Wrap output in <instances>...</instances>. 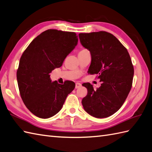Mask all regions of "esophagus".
Segmentation results:
<instances>
[{"label":"esophagus","mask_w":152,"mask_h":152,"mask_svg":"<svg viewBox=\"0 0 152 152\" xmlns=\"http://www.w3.org/2000/svg\"><path fill=\"white\" fill-rule=\"evenodd\" d=\"M80 86H81V84L79 83H75V88H80Z\"/></svg>","instance_id":"obj_1"}]
</instances>
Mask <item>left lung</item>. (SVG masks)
<instances>
[{
    "label": "left lung",
    "instance_id": "1",
    "mask_svg": "<svg viewBox=\"0 0 152 152\" xmlns=\"http://www.w3.org/2000/svg\"><path fill=\"white\" fill-rule=\"evenodd\" d=\"M79 37L92 56L88 73L97 74L102 82L97 89L89 83L83 84L88 90L82 100L83 106L94 117H109L120 109L132 87L134 67L130 55L109 32L80 33Z\"/></svg>",
    "mask_w": 152,
    "mask_h": 152
}]
</instances>
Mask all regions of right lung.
<instances>
[{
    "label": "right lung",
    "mask_w": 152,
    "mask_h": 152,
    "mask_svg": "<svg viewBox=\"0 0 152 152\" xmlns=\"http://www.w3.org/2000/svg\"><path fill=\"white\" fill-rule=\"evenodd\" d=\"M77 42L75 32L49 29L34 39L23 52L17 80L23 103L35 116L48 118L55 115L75 88L71 80L64 85L52 83L50 73L62 66Z\"/></svg>",
    "instance_id": "right-lung-1"
}]
</instances>
